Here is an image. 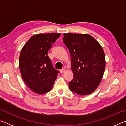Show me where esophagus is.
Here are the masks:
<instances>
[{"mask_svg": "<svg viewBox=\"0 0 126 126\" xmlns=\"http://www.w3.org/2000/svg\"><path fill=\"white\" fill-rule=\"evenodd\" d=\"M65 71V69H62L61 71H60V72H61V73H62V74H63L64 72Z\"/></svg>", "mask_w": 126, "mask_h": 126, "instance_id": "34e87169", "label": "esophagus"}]
</instances>
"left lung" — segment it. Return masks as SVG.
I'll use <instances>...</instances> for the list:
<instances>
[{
  "label": "left lung",
  "instance_id": "1",
  "mask_svg": "<svg viewBox=\"0 0 126 126\" xmlns=\"http://www.w3.org/2000/svg\"><path fill=\"white\" fill-rule=\"evenodd\" d=\"M63 41L71 54L73 79L69 82L70 90L80 95L94 91L101 83L105 69L103 48L87 34H64Z\"/></svg>",
  "mask_w": 126,
  "mask_h": 126
}]
</instances>
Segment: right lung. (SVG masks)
<instances>
[{"instance_id":"obj_1","label":"right lung","mask_w":126,"mask_h":126,"mask_svg":"<svg viewBox=\"0 0 126 126\" xmlns=\"http://www.w3.org/2000/svg\"><path fill=\"white\" fill-rule=\"evenodd\" d=\"M60 35L58 33L34 35L21 50L19 65L23 79L32 91L40 94L52 89L59 73L53 67L48 52Z\"/></svg>"}]
</instances>
